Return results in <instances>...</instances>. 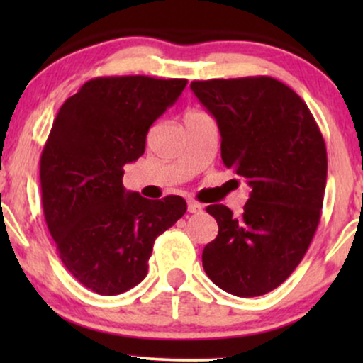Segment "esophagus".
Returning a JSON list of instances; mask_svg holds the SVG:
<instances>
[{"mask_svg": "<svg viewBox=\"0 0 363 363\" xmlns=\"http://www.w3.org/2000/svg\"><path fill=\"white\" fill-rule=\"evenodd\" d=\"M187 211L189 213H201L203 206L198 201H187Z\"/></svg>", "mask_w": 363, "mask_h": 363, "instance_id": "34e87169", "label": "esophagus"}]
</instances>
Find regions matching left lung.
<instances>
[{"instance_id": "8db88e82", "label": "left lung", "mask_w": 363, "mask_h": 363, "mask_svg": "<svg viewBox=\"0 0 363 363\" xmlns=\"http://www.w3.org/2000/svg\"><path fill=\"white\" fill-rule=\"evenodd\" d=\"M191 90L218 124L225 167L251 193L244 211H206L218 235L203 249L216 286L257 297L280 286L306 256L326 191V145L309 107L272 77L193 82Z\"/></svg>"}]
</instances>
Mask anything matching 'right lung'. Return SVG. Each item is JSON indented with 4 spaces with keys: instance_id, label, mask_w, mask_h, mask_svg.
Segmentation results:
<instances>
[{
    "instance_id": "right-lung-1",
    "label": "right lung",
    "mask_w": 363,
    "mask_h": 363,
    "mask_svg": "<svg viewBox=\"0 0 363 363\" xmlns=\"http://www.w3.org/2000/svg\"><path fill=\"white\" fill-rule=\"evenodd\" d=\"M182 78L102 77L61 106L40 155L45 223L83 286L119 295L147 277L153 242L186 213L181 196L147 199L123 186L150 126L186 89Z\"/></svg>"
}]
</instances>
